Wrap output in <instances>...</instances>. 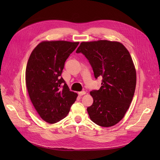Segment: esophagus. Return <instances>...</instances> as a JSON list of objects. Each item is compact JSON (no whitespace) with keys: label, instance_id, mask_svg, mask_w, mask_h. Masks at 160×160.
<instances>
[{"label":"esophagus","instance_id":"34e87169","mask_svg":"<svg viewBox=\"0 0 160 160\" xmlns=\"http://www.w3.org/2000/svg\"><path fill=\"white\" fill-rule=\"evenodd\" d=\"M85 93H86V92H85V91H80V92H79V93H78V94H79V96L83 95H85Z\"/></svg>","mask_w":160,"mask_h":160}]
</instances>
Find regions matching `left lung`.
<instances>
[{
	"mask_svg": "<svg viewBox=\"0 0 160 160\" xmlns=\"http://www.w3.org/2000/svg\"><path fill=\"white\" fill-rule=\"evenodd\" d=\"M76 52L88 59L96 79L103 78L100 89L90 92L93 99L87 109L90 119L101 127L115 125L129 109L136 85V72L129 51L119 42L100 40L82 42Z\"/></svg>",
	"mask_w": 160,
	"mask_h": 160,
	"instance_id": "obj_1",
	"label": "left lung"
}]
</instances>
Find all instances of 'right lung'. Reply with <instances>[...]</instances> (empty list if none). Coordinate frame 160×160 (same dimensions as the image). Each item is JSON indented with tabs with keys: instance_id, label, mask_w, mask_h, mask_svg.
I'll return each mask as SVG.
<instances>
[{
	"instance_id": "1",
	"label": "right lung",
	"mask_w": 160,
	"mask_h": 160,
	"mask_svg": "<svg viewBox=\"0 0 160 160\" xmlns=\"http://www.w3.org/2000/svg\"><path fill=\"white\" fill-rule=\"evenodd\" d=\"M79 42L43 41L32 51L26 68V85L32 105L49 123L65 118L77 94L61 76L65 62Z\"/></svg>"
}]
</instances>
